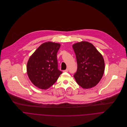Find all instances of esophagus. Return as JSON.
Masks as SVG:
<instances>
[{
    "label": "esophagus",
    "instance_id": "1",
    "mask_svg": "<svg viewBox=\"0 0 127 127\" xmlns=\"http://www.w3.org/2000/svg\"><path fill=\"white\" fill-rule=\"evenodd\" d=\"M63 71H64V72H68V69H66L64 70Z\"/></svg>",
    "mask_w": 127,
    "mask_h": 127
}]
</instances>
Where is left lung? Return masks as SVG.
<instances>
[{
    "mask_svg": "<svg viewBox=\"0 0 127 127\" xmlns=\"http://www.w3.org/2000/svg\"><path fill=\"white\" fill-rule=\"evenodd\" d=\"M76 55L77 69L74 77L84 89L95 87L100 82L105 70L102 55L94 46L88 41H81L72 46Z\"/></svg>",
    "mask_w": 127,
    "mask_h": 127,
    "instance_id": "obj_1",
    "label": "left lung"
}]
</instances>
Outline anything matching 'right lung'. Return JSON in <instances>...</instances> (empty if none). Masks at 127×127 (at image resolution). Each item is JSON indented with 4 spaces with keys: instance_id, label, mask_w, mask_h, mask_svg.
Masks as SVG:
<instances>
[{
    "instance_id": "obj_1",
    "label": "right lung",
    "mask_w": 127,
    "mask_h": 127,
    "mask_svg": "<svg viewBox=\"0 0 127 127\" xmlns=\"http://www.w3.org/2000/svg\"><path fill=\"white\" fill-rule=\"evenodd\" d=\"M60 44L47 42L41 44L30 57L27 72L31 82L45 90L52 86L62 71L58 69L57 54Z\"/></svg>"
}]
</instances>
